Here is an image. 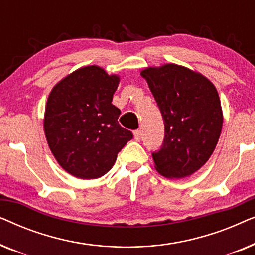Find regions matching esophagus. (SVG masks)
<instances>
[{
	"instance_id": "esophagus-1",
	"label": "esophagus",
	"mask_w": 255,
	"mask_h": 255,
	"mask_svg": "<svg viewBox=\"0 0 255 255\" xmlns=\"http://www.w3.org/2000/svg\"><path fill=\"white\" fill-rule=\"evenodd\" d=\"M133 135H134V139H135V140H137V141H139V140H140V139H141V131L140 130H135L134 132H133Z\"/></svg>"
}]
</instances>
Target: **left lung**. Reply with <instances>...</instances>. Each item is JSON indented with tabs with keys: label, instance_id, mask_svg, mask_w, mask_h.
Wrapping results in <instances>:
<instances>
[{
	"label": "left lung",
	"instance_id": "obj_1",
	"mask_svg": "<svg viewBox=\"0 0 255 255\" xmlns=\"http://www.w3.org/2000/svg\"><path fill=\"white\" fill-rule=\"evenodd\" d=\"M140 75L148 83L165 123L161 148L152 153L158 173L183 179L210 159L223 127L217 89L203 74L184 66L146 67Z\"/></svg>",
	"mask_w": 255,
	"mask_h": 255
}]
</instances>
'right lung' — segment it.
<instances>
[{
    "label": "right lung",
    "mask_w": 255,
    "mask_h": 255,
    "mask_svg": "<svg viewBox=\"0 0 255 255\" xmlns=\"http://www.w3.org/2000/svg\"><path fill=\"white\" fill-rule=\"evenodd\" d=\"M120 75L97 65L61 79L48 95L44 132L59 165L83 180L99 179L113 168L118 152L133 138L118 124L113 103Z\"/></svg>",
    "instance_id": "right-lung-1"
}]
</instances>
